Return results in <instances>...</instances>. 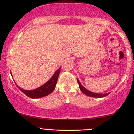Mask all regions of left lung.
Masks as SVG:
<instances>
[{
  "instance_id": "1",
  "label": "left lung",
  "mask_w": 134,
  "mask_h": 134,
  "mask_svg": "<svg viewBox=\"0 0 134 134\" xmlns=\"http://www.w3.org/2000/svg\"><path fill=\"white\" fill-rule=\"evenodd\" d=\"M77 82L79 84V89L83 93L85 94L87 96H90V97H93V98H103V97H104L107 95L109 94V93H106V94H99V93H93V92L90 91L86 90L82 84H81V82H79V80L77 79Z\"/></svg>"
}]
</instances>
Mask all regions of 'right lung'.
<instances>
[{
	"label": "right lung",
	"mask_w": 134,
	"mask_h": 134,
	"mask_svg": "<svg viewBox=\"0 0 134 134\" xmlns=\"http://www.w3.org/2000/svg\"><path fill=\"white\" fill-rule=\"evenodd\" d=\"M61 67L55 72L54 74L52 77L51 79L49 80L47 82L42 85L41 86L38 87V88L35 89L33 90H25L23 89L20 88L19 89L23 93L25 94L27 96L30 97L31 98L35 99V98H42V97L46 96L47 95L50 94V93L55 90V86H56V84L57 82V80L58 78V76L60 74V70Z\"/></svg>",
	"instance_id": "1"
}]
</instances>
